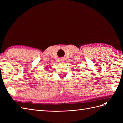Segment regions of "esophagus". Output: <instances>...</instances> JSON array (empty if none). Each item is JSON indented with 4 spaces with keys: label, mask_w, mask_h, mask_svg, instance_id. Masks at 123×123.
Returning a JSON list of instances; mask_svg holds the SVG:
<instances>
[{
    "label": "esophagus",
    "mask_w": 123,
    "mask_h": 123,
    "mask_svg": "<svg viewBox=\"0 0 123 123\" xmlns=\"http://www.w3.org/2000/svg\"><path fill=\"white\" fill-rule=\"evenodd\" d=\"M64 60V59L63 58V57H61V58L60 59V61H61V62H63Z\"/></svg>",
    "instance_id": "34e87169"
}]
</instances>
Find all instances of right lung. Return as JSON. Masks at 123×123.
<instances>
[{
	"instance_id": "add662e5",
	"label": "right lung",
	"mask_w": 123,
	"mask_h": 123,
	"mask_svg": "<svg viewBox=\"0 0 123 123\" xmlns=\"http://www.w3.org/2000/svg\"><path fill=\"white\" fill-rule=\"evenodd\" d=\"M49 68H51V67H49ZM47 68H48V66H47ZM48 71V70H46V71Z\"/></svg>"
}]
</instances>
